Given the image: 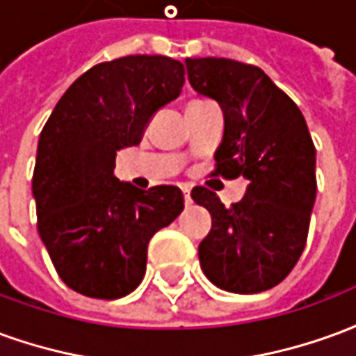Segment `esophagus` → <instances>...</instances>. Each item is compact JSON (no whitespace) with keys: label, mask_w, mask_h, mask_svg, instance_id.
I'll use <instances>...</instances> for the list:
<instances>
[{"label":"esophagus","mask_w":356,"mask_h":356,"mask_svg":"<svg viewBox=\"0 0 356 356\" xmlns=\"http://www.w3.org/2000/svg\"><path fill=\"white\" fill-rule=\"evenodd\" d=\"M183 196H185V204H186V206H191V202H193V198H191V188H188V186H183Z\"/></svg>","instance_id":"1"}]
</instances>
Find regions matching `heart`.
<instances>
[{"mask_svg": "<svg viewBox=\"0 0 356 356\" xmlns=\"http://www.w3.org/2000/svg\"><path fill=\"white\" fill-rule=\"evenodd\" d=\"M193 104H194V102H193Z\"/></svg>", "mask_w": 356, "mask_h": 356, "instance_id": "b5f03b06", "label": "heart"}]
</instances>
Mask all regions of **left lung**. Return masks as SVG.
<instances>
[{"mask_svg":"<svg viewBox=\"0 0 356 356\" xmlns=\"http://www.w3.org/2000/svg\"><path fill=\"white\" fill-rule=\"evenodd\" d=\"M185 65L194 91L223 110L216 175L248 183L229 208L216 193L193 188V200L211 216L198 246L200 267L225 291L270 290L298 263L316 198V150L305 118L257 66L216 57Z\"/></svg>","mask_w":356,"mask_h":356,"instance_id":"1","label":"left lung"}]
</instances>
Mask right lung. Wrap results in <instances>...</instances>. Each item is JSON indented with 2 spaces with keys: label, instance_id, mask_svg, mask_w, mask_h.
Returning a JSON list of instances; mask_svg holds the SVG:
<instances>
[{
  "label": "right lung",
  "instance_id": "obj_1",
  "mask_svg": "<svg viewBox=\"0 0 356 356\" xmlns=\"http://www.w3.org/2000/svg\"><path fill=\"white\" fill-rule=\"evenodd\" d=\"M183 83V63L163 55L102 63L66 89L42 129L32 179L38 231L63 282L81 296L131 293L147 270L148 240L185 208L177 186L143 191L114 177L118 150L139 145Z\"/></svg>",
  "mask_w": 356,
  "mask_h": 356
}]
</instances>
